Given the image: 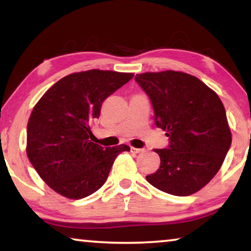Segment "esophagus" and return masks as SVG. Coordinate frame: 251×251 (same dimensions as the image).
Wrapping results in <instances>:
<instances>
[{
    "label": "esophagus",
    "mask_w": 251,
    "mask_h": 251,
    "mask_svg": "<svg viewBox=\"0 0 251 251\" xmlns=\"http://www.w3.org/2000/svg\"><path fill=\"white\" fill-rule=\"evenodd\" d=\"M130 151L134 152V154H138V152H143V148H136V147H130Z\"/></svg>",
    "instance_id": "obj_1"
}]
</instances>
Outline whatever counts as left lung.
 I'll return each instance as SVG.
<instances>
[{"instance_id":"left-lung-1","label":"left lung","mask_w":251,"mask_h":251,"mask_svg":"<svg viewBox=\"0 0 251 251\" xmlns=\"http://www.w3.org/2000/svg\"><path fill=\"white\" fill-rule=\"evenodd\" d=\"M154 108L157 127L169 145L154 150L160 166L146 176L157 189L189 196L209 182L231 145L226 110L216 93L193 75L165 71L135 76Z\"/></svg>"}]
</instances>
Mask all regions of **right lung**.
Here are the masks:
<instances>
[{"mask_svg": "<svg viewBox=\"0 0 251 251\" xmlns=\"http://www.w3.org/2000/svg\"><path fill=\"white\" fill-rule=\"evenodd\" d=\"M131 73L91 70L67 75L37 101L27 123L26 154L40 177L70 199L87 197L107 179L117 155L129 146L91 142L103 101L133 78Z\"/></svg>", "mask_w": 251, "mask_h": 251, "instance_id": "obj_1", "label": "right lung"}]
</instances>
